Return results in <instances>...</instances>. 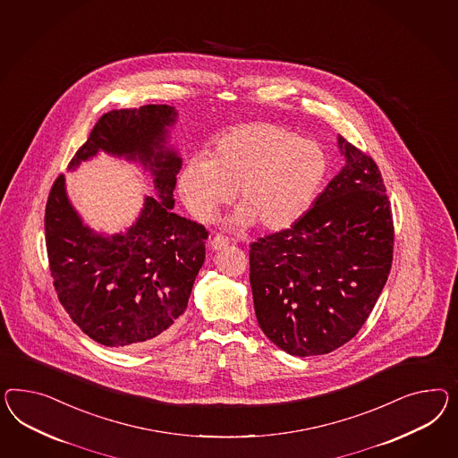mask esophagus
I'll use <instances>...</instances> for the list:
<instances>
[{
  "label": "esophagus",
  "mask_w": 458,
  "mask_h": 458,
  "mask_svg": "<svg viewBox=\"0 0 458 458\" xmlns=\"http://www.w3.org/2000/svg\"><path fill=\"white\" fill-rule=\"evenodd\" d=\"M228 243H230V242H228L226 236L216 235L213 236L210 245L213 250H222V248L228 247Z\"/></svg>",
  "instance_id": "1"
}]
</instances>
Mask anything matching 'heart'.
Returning <instances> with one entry per match:
<instances>
[{
  "mask_svg": "<svg viewBox=\"0 0 458 458\" xmlns=\"http://www.w3.org/2000/svg\"><path fill=\"white\" fill-rule=\"evenodd\" d=\"M327 174L320 143L280 124L255 122L218 136L213 157L197 153L186 161L180 193L195 216L208 220L236 190L238 223L280 232L310 210Z\"/></svg>",
  "mask_w": 458,
  "mask_h": 458,
  "instance_id": "b5f03b06",
  "label": "heart"
}]
</instances>
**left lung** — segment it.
Segmentation results:
<instances>
[{
	"label": "left lung",
	"instance_id": "1",
	"mask_svg": "<svg viewBox=\"0 0 458 458\" xmlns=\"http://www.w3.org/2000/svg\"><path fill=\"white\" fill-rule=\"evenodd\" d=\"M345 166L293 226L250 245V284L263 334L286 353L345 345L384 290L394 216L371 157L338 136Z\"/></svg>",
	"mask_w": 458,
	"mask_h": 458
}]
</instances>
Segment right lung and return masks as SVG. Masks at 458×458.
Instances as JSON below:
<instances>
[{"label": "right lung", "mask_w": 458, "mask_h": 458, "mask_svg": "<svg viewBox=\"0 0 458 458\" xmlns=\"http://www.w3.org/2000/svg\"><path fill=\"white\" fill-rule=\"evenodd\" d=\"M174 118L168 105L105 113L70 161L74 168L101 149L148 166L158 198H145L128 232L93 233L68 201L64 176L51 186L45 238L53 284L70 318L101 345L153 344L170 334L205 261L208 230L172 211L182 158L165 148V138Z\"/></svg>", "instance_id": "obj_1"}]
</instances>
